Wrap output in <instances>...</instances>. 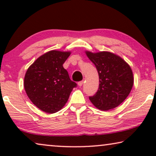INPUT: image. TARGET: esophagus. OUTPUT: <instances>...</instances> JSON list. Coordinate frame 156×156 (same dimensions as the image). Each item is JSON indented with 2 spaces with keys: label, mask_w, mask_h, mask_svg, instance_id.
I'll list each match as a JSON object with an SVG mask.
<instances>
[{
  "label": "esophagus",
  "mask_w": 156,
  "mask_h": 156,
  "mask_svg": "<svg viewBox=\"0 0 156 156\" xmlns=\"http://www.w3.org/2000/svg\"><path fill=\"white\" fill-rule=\"evenodd\" d=\"M83 84H84V81H80V82H78V85L80 87H82V85H83Z\"/></svg>",
  "instance_id": "esophagus-1"
}]
</instances>
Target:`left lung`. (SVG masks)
I'll return each instance as SVG.
<instances>
[{
	"instance_id": "left-lung-1",
	"label": "left lung",
	"mask_w": 156,
	"mask_h": 156,
	"mask_svg": "<svg viewBox=\"0 0 156 156\" xmlns=\"http://www.w3.org/2000/svg\"><path fill=\"white\" fill-rule=\"evenodd\" d=\"M87 55L97 68L99 78V89L89 97L91 103L100 110L107 111L122 103L131 92L133 84L130 66L120 57L108 52Z\"/></svg>"
}]
</instances>
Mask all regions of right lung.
Here are the masks:
<instances>
[{
  "label": "right lung",
  "instance_id": "right-lung-1",
  "mask_svg": "<svg viewBox=\"0 0 156 156\" xmlns=\"http://www.w3.org/2000/svg\"><path fill=\"white\" fill-rule=\"evenodd\" d=\"M69 52L52 50L45 53L27 69L24 87L31 101L49 114L58 112L67 103L76 82L70 80L63 64Z\"/></svg>",
  "mask_w": 156,
  "mask_h": 156
}]
</instances>
